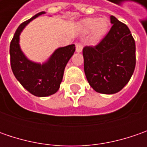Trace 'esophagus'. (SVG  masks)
<instances>
[{"mask_svg": "<svg viewBox=\"0 0 147 147\" xmlns=\"http://www.w3.org/2000/svg\"><path fill=\"white\" fill-rule=\"evenodd\" d=\"M82 48H83V47H82V44H80V43H77L76 44V51L78 53H79V52H81L82 51Z\"/></svg>", "mask_w": 147, "mask_h": 147, "instance_id": "esophagus-1", "label": "esophagus"}]
</instances>
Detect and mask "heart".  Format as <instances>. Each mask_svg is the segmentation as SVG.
I'll return each instance as SVG.
<instances>
[{
    "label": "heart",
    "mask_w": 147,
    "mask_h": 147,
    "mask_svg": "<svg viewBox=\"0 0 147 147\" xmlns=\"http://www.w3.org/2000/svg\"><path fill=\"white\" fill-rule=\"evenodd\" d=\"M110 20L106 17L86 18L79 24V31L82 34L89 32L90 40L92 42H100L107 34L110 28Z\"/></svg>",
    "instance_id": "1"
}]
</instances>
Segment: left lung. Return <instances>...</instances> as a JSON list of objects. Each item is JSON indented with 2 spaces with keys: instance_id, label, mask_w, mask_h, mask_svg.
Listing matches in <instances>:
<instances>
[{
  "instance_id": "8db88e82",
  "label": "left lung",
  "mask_w": 147,
  "mask_h": 147,
  "mask_svg": "<svg viewBox=\"0 0 147 147\" xmlns=\"http://www.w3.org/2000/svg\"><path fill=\"white\" fill-rule=\"evenodd\" d=\"M108 34L96 47L82 50L88 83L102 94H115L129 82L136 65L135 41L127 26L115 16Z\"/></svg>"
}]
</instances>
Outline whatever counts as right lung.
I'll use <instances>...</instances> for the list:
<instances>
[{
    "mask_svg": "<svg viewBox=\"0 0 147 147\" xmlns=\"http://www.w3.org/2000/svg\"><path fill=\"white\" fill-rule=\"evenodd\" d=\"M44 14L45 11L40 12L21 24L9 47L10 65L14 75L28 92L38 97L49 96L59 90L65 66L75 51L74 44L59 47L43 63L32 61L26 56L20 47V34L31 21Z\"/></svg>",
    "mask_w": 147,
    "mask_h": 147,
    "instance_id": "obj_1",
    "label": "right lung"
}]
</instances>
